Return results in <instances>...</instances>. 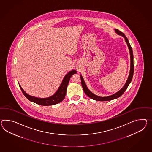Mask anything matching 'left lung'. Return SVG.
<instances>
[{"label": "left lung", "instance_id": "obj_1", "mask_svg": "<svg viewBox=\"0 0 152 152\" xmlns=\"http://www.w3.org/2000/svg\"><path fill=\"white\" fill-rule=\"evenodd\" d=\"M115 32L116 34H118V35L121 36L122 37L125 38V40L126 42L127 45L128 46V48L129 49L130 54V58H131V65H130V74L129 75V77L127 78V80L126 81L124 86L122 87L121 89L119 90L118 92L116 93L115 94L109 96H96V94H93L92 92H91L89 91L88 87H87V86L86 85L85 82L84 81V80L82 77L81 75H80V77H81V85L82 86V88L83 89L84 92L86 94L87 96H89V98H91V99H92L93 100H98V101H108V100H113L118 98V97L121 96L122 94L125 92V91H126V89L127 88L128 86L130 85L131 82L132 81V79L133 77V71H134V65H133V52H132V49L130 45L129 41L128 40V39L127 38L126 36L123 34L121 32H120L119 30L118 29H115Z\"/></svg>", "mask_w": 152, "mask_h": 152}]
</instances>
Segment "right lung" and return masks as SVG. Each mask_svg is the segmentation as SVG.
Masks as SVG:
<instances>
[{
  "mask_svg": "<svg viewBox=\"0 0 152 152\" xmlns=\"http://www.w3.org/2000/svg\"><path fill=\"white\" fill-rule=\"evenodd\" d=\"M76 73H77V71L75 70L69 71L63 78L62 82L59 88L57 90V91L53 96L48 98H37V97L30 96L29 94L26 93L24 91V90H23L20 85H19V86L23 94H24V96L31 102H32L37 104L44 105V106L53 105L62 102L63 99L65 98V96L66 93L67 87L69 84V82L70 81L71 77L73 75Z\"/></svg>",
  "mask_w": 152,
  "mask_h": 152,
  "instance_id": "obj_1",
  "label": "right lung"
}]
</instances>
